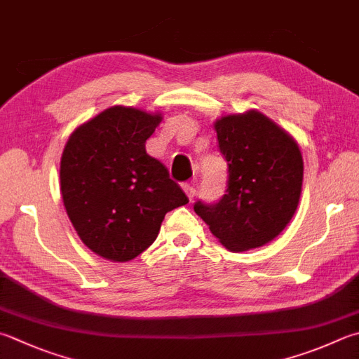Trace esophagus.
<instances>
[{"mask_svg":"<svg viewBox=\"0 0 359 359\" xmlns=\"http://www.w3.org/2000/svg\"><path fill=\"white\" fill-rule=\"evenodd\" d=\"M182 189H184V192H186V195H187V198L189 200H194V197H195V194H197V191H195V187L194 186H191V184H182Z\"/></svg>","mask_w":359,"mask_h":359,"instance_id":"34e87169","label":"esophagus"}]
</instances>
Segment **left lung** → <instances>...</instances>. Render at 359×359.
<instances>
[{
	"mask_svg": "<svg viewBox=\"0 0 359 359\" xmlns=\"http://www.w3.org/2000/svg\"><path fill=\"white\" fill-rule=\"evenodd\" d=\"M228 162L225 195L194 211L229 252H245L275 239L299 206L303 159L292 136L258 111L214 123Z\"/></svg>",
	"mask_w": 359,
	"mask_h": 359,
	"instance_id": "8db88e82",
	"label": "left lung"
}]
</instances>
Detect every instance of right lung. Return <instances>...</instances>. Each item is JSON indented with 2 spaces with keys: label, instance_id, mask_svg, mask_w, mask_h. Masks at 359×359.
I'll return each mask as SVG.
<instances>
[{
  "label": "right lung",
  "instance_id": "obj_1",
  "mask_svg": "<svg viewBox=\"0 0 359 359\" xmlns=\"http://www.w3.org/2000/svg\"><path fill=\"white\" fill-rule=\"evenodd\" d=\"M161 114L112 106L72 133L60 159V192L93 253L126 262L156 241L161 223L189 198L145 142Z\"/></svg>",
  "mask_w": 359,
  "mask_h": 359
}]
</instances>
